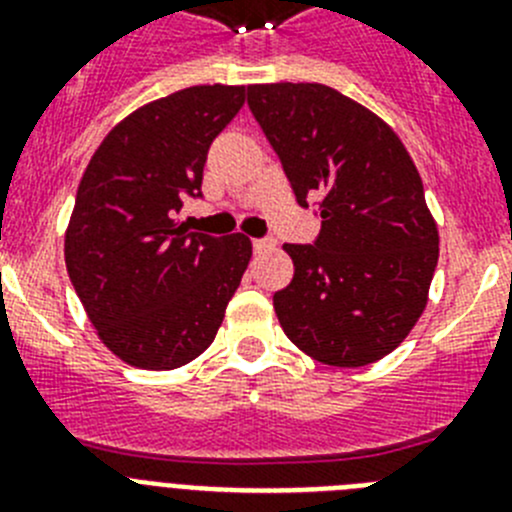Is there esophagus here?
<instances>
[{"mask_svg": "<svg viewBox=\"0 0 512 512\" xmlns=\"http://www.w3.org/2000/svg\"><path fill=\"white\" fill-rule=\"evenodd\" d=\"M274 248V241L271 238H253V251L256 253H264Z\"/></svg>", "mask_w": 512, "mask_h": 512, "instance_id": "34e87169", "label": "esophagus"}]
</instances>
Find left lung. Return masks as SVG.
<instances>
[{
	"label": "left lung",
	"instance_id": "8db88e82",
	"mask_svg": "<svg viewBox=\"0 0 512 512\" xmlns=\"http://www.w3.org/2000/svg\"><path fill=\"white\" fill-rule=\"evenodd\" d=\"M248 107L282 161L297 205L318 197L312 243L274 295L284 333L312 359L364 366L418 323L438 264V230L413 158L387 122L325 84H253Z\"/></svg>",
	"mask_w": 512,
	"mask_h": 512
}]
</instances>
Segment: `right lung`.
<instances>
[{
	"label": "right lung",
	"mask_w": 512,
	"mask_h": 512,
	"mask_svg": "<svg viewBox=\"0 0 512 512\" xmlns=\"http://www.w3.org/2000/svg\"><path fill=\"white\" fill-rule=\"evenodd\" d=\"M246 87L200 84L146 104L94 151L66 230V269L112 354L164 372L205 351L251 261L246 235L189 233L212 140Z\"/></svg>",
	"instance_id": "obj_1"
}]
</instances>
